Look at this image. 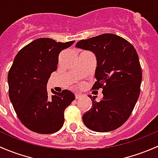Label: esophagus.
I'll return each instance as SVG.
<instances>
[{"label": "esophagus", "mask_w": 158, "mask_h": 158, "mask_svg": "<svg viewBox=\"0 0 158 158\" xmlns=\"http://www.w3.org/2000/svg\"><path fill=\"white\" fill-rule=\"evenodd\" d=\"M75 95H76V99H79V98H81L82 97V94H79V93H76V94H75Z\"/></svg>", "instance_id": "1"}]
</instances>
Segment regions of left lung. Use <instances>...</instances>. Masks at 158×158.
<instances>
[{
	"instance_id": "1",
	"label": "left lung",
	"mask_w": 158,
	"mask_h": 158,
	"mask_svg": "<svg viewBox=\"0 0 158 158\" xmlns=\"http://www.w3.org/2000/svg\"><path fill=\"white\" fill-rule=\"evenodd\" d=\"M76 47L95 54L97 80L92 89L102 88L104 95L100 101L89 95L92 107L82 116L84 124L95 132L115 130L130 117L140 94L142 73L136 50L127 40L111 33L81 40Z\"/></svg>"
}]
</instances>
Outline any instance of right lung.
Masks as SVG:
<instances>
[{
    "label": "right lung",
    "mask_w": 158,
    "mask_h": 158,
    "mask_svg": "<svg viewBox=\"0 0 158 158\" xmlns=\"http://www.w3.org/2000/svg\"><path fill=\"white\" fill-rule=\"evenodd\" d=\"M75 41L57 42L40 38L23 48L8 73L9 97L18 118L29 130L40 134L57 132L64 123V110L74 101L69 90L48 94L47 83L57 70L63 50Z\"/></svg>",
    "instance_id": "right-lung-1"
}]
</instances>
